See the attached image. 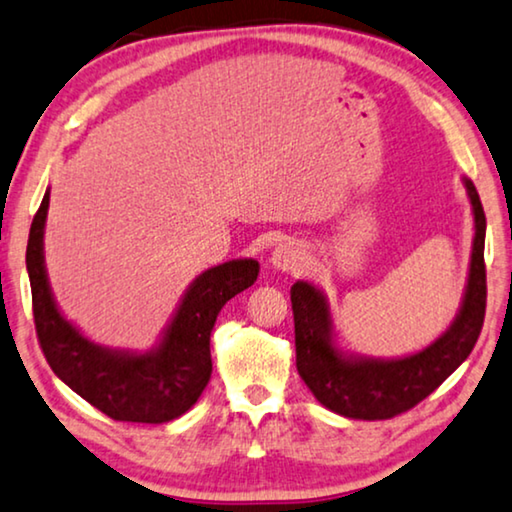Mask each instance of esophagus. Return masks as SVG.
Segmentation results:
<instances>
[{"mask_svg": "<svg viewBox=\"0 0 512 512\" xmlns=\"http://www.w3.org/2000/svg\"><path fill=\"white\" fill-rule=\"evenodd\" d=\"M305 247L296 240H284L279 242L270 254L272 268L282 272H298L305 268Z\"/></svg>", "mask_w": 512, "mask_h": 512, "instance_id": "esophagus-1", "label": "esophagus"}]
</instances>
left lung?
<instances>
[{
  "instance_id": "obj_1",
  "label": "left lung",
  "mask_w": 512,
  "mask_h": 512,
  "mask_svg": "<svg viewBox=\"0 0 512 512\" xmlns=\"http://www.w3.org/2000/svg\"><path fill=\"white\" fill-rule=\"evenodd\" d=\"M464 186L475 223L466 291L450 328L422 352L401 359L342 352L335 345L331 307L324 293L310 282L291 286L298 375L324 408L349 419L396 417L436 391L473 352L487 305V221L473 181L464 179Z\"/></svg>"
}]
</instances>
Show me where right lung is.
<instances>
[{
	"mask_svg": "<svg viewBox=\"0 0 512 512\" xmlns=\"http://www.w3.org/2000/svg\"><path fill=\"white\" fill-rule=\"evenodd\" d=\"M48 200L51 191L34 214L25 254L34 326L48 366L69 389L116 422L163 424L181 417L212 377L209 338L214 321L230 298L256 282L258 261L235 258L195 277L163 338L149 352L102 347L62 317L53 298L44 263Z\"/></svg>",
	"mask_w": 512,
	"mask_h": 512,
	"instance_id": "obj_1",
	"label": "right lung"
}]
</instances>
